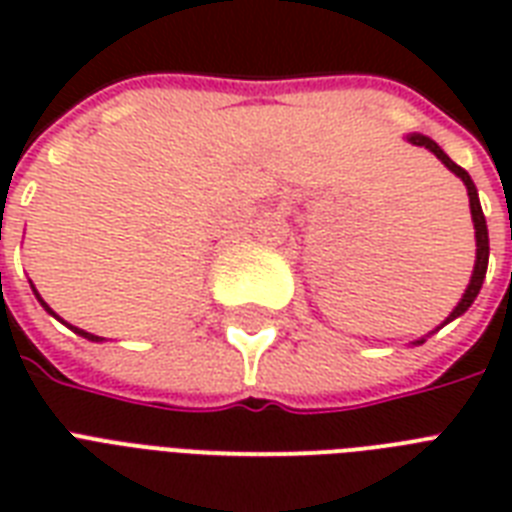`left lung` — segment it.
Instances as JSON below:
<instances>
[{"label":"left lung","mask_w":512,"mask_h":512,"mask_svg":"<svg viewBox=\"0 0 512 512\" xmlns=\"http://www.w3.org/2000/svg\"><path fill=\"white\" fill-rule=\"evenodd\" d=\"M409 140H412L414 146H425L428 151H433V154L441 159V162L449 167V170L454 172L457 177H462V183L468 185V196H470V215H473V225H476V268H473V276H470V284L468 289H465V295H462V300L457 303V308H454L452 313H449V319L444 321V324H449L452 319H457V316H462V313L468 311L470 305H473V300L478 297V292H481V284H484L486 279V265H489V231H486V217L484 212H481V204H478V191L476 185H473V180H470V175L465 170H462L460 164H454L449 156L441 151V146H438L436 140L425 138V135H409Z\"/></svg>","instance_id":"1"}]
</instances>
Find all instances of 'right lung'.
Masks as SVG:
<instances>
[{"label": "right lung", "mask_w": 512, "mask_h": 512, "mask_svg": "<svg viewBox=\"0 0 512 512\" xmlns=\"http://www.w3.org/2000/svg\"><path fill=\"white\" fill-rule=\"evenodd\" d=\"M36 297H39V295H36ZM39 303H42V305H44V311H47V313H52V308H50V305H47V303H44L42 297H39ZM52 316H55V313H52ZM71 329H74L76 335H82V337H87V340H95V342H98V340H103V337H95V335H90V332H84V329H76V327H71Z\"/></svg>", "instance_id": "right-lung-1"}]
</instances>
